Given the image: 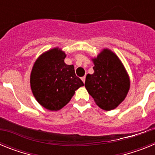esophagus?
Wrapping results in <instances>:
<instances>
[{
  "label": "esophagus",
  "mask_w": 155,
  "mask_h": 155,
  "mask_svg": "<svg viewBox=\"0 0 155 155\" xmlns=\"http://www.w3.org/2000/svg\"><path fill=\"white\" fill-rule=\"evenodd\" d=\"M81 80H82V81H83V82H84H84H85V77H82V78H81Z\"/></svg>",
  "instance_id": "obj_1"
}]
</instances>
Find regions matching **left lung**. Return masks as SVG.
<instances>
[{
    "instance_id": "obj_1",
    "label": "left lung",
    "mask_w": 155,
    "mask_h": 155,
    "mask_svg": "<svg viewBox=\"0 0 155 155\" xmlns=\"http://www.w3.org/2000/svg\"><path fill=\"white\" fill-rule=\"evenodd\" d=\"M94 73L87 74L85 86L98 107L110 111L118 107L127 97L130 80L118 56L107 48L91 58Z\"/></svg>"
}]
</instances>
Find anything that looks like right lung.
<instances>
[{"instance_id":"add662e5","label":"right lung","mask_w":155,"mask_h":155,"mask_svg":"<svg viewBox=\"0 0 155 155\" xmlns=\"http://www.w3.org/2000/svg\"><path fill=\"white\" fill-rule=\"evenodd\" d=\"M65 52L59 47L42 53L35 61L30 74V86L34 97L42 107L58 111L84 85L77 77L74 65L64 62Z\"/></svg>"}]
</instances>
